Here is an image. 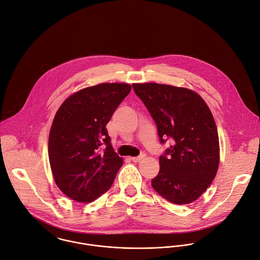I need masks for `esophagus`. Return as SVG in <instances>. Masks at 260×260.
<instances>
[{"label": "esophagus", "instance_id": "obj_1", "mask_svg": "<svg viewBox=\"0 0 260 260\" xmlns=\"http://www.w3.org/2000/svg\"><path fill=\"white\" fill-rule=\"evenodd\" d=\"M145 157H146V155L142 154V155H140L139 156H134V157H132L131 159H132L133 161H135V162H138V161H141L142 159H144Z\"/></svg>", "mask_w": 260, "mask_h": 260}]
</instances>
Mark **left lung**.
<instances>
[{
  "mask_svg": "<svg viewBox=\"0 0 260 260\" xmlns=\"http://www.w3.org/2000/svg\"><path fill=\"white\" fill-rule=\"evenodd\" d=\"M148 108L159 142L172 145L159 156L152 187L166 200L189 204L211 185L219 166V138L212 112L195 91L157 83H134Z\"/></svg>",
  "mask_w": 260,
  "mask_h": 260,
  "instance_id": "left-lung-1",
  "label": "left lung"
}]
</instances>
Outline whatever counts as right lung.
<instances>
[{"label":"right lung","instance_id":"obj_1","mask_svg":"<svg viewBox=\"0 0 260 260\" xmlns=\"http://www.w3.org/2000/svg\"><path fill=\"white\" fill-rule=\"evenodd\" d=\"M126 83H102L70 95L57 110L48 154L58 188L70 199L88 203L112 185L122 166L105 125L129 93Z\"/></svg>","mask_w":260,"mask_h":260}]
</instances>
